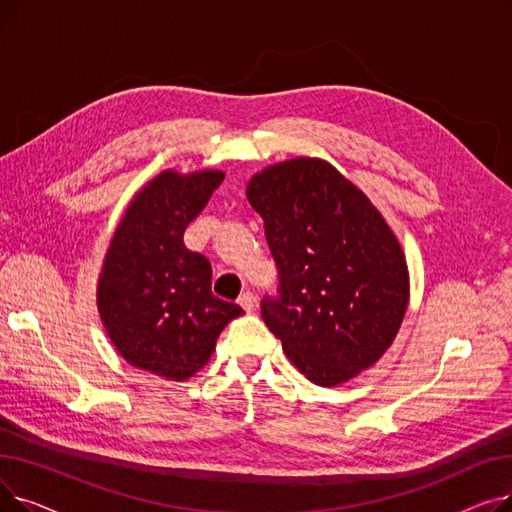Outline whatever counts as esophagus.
<instances>
[{"label":"esophagus","instance_id":"obj_1","mask_svg":"<svg viewBox=\"0 0 512 512\" xmlns=\"http://www.w3.org/2000/svg\"><path fill=\"white\" fill-rule=\"evenodd\" d=\"M238 305L245 309L247 313H251L255 307H257V299H255V294L251 292V290H247V292H242L240 297H238Z\"/></svg>","mask_w":512,"mask_h":512}]
</instances>
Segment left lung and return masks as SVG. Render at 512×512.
I'll return each instance as SVG.
<instances>
[{"label":"left lung","instance_id":"1","mask_svg":"<svg viewBox=\"0 0 512 512\" xmlns=\"http://www.w3.org/2000/svg\"><path fill=\"white\" fill-rule=\"evenodd\" d=\"M278 267V294L261 317L286 357L317 386L371 367L409 305V270L396 236L363 191L324 159L265 168L247 186Z\"/></svg>","mask_w":512,"mask_h":512}]
</instances>
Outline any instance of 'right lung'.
I'll use <instances>...</instances> for the list:
<instances>
[{
    "label": "right lung",
    "mask_w": 512,
    "mask_h": 512,
    "mask_svg": "<svg viewBox=\"0 0 512 512\" xmlns=\"http://www.w3.org/2000/svg\"><path fill=\"white\" fill-rule=\"evenodd\" d=\"M224 172H161L128 205L107 249L97 307L116 351L159 378L182 382L211 357L236 303L211 292L205 255L184 247V230Z\"/></svg>",
    "instance_id": "obj_1"
}]
</instances>
